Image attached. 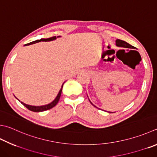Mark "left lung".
<instances>
[{
	"mask_svg": "<svg viewBox=\"0 0 157 157\" xmlns=\"http://www.w3.org/2000/svg\"><path fill=\"white\" fill-rule=\"evenodd\" d=\"M116 46H118V47H122V48H130V49H136V48L133 47V45H131L129 44H128V43H127V42L124 41H122V40H121V39L116 40ZM87 96H88V95H87ZM89 101H90V99H89ZM90 103L92 104V105H94L95 107H97L95 106L94 105H93V103H92L90 101ZM97 108H98V107H97ZM109 113H114V112H109Z\"/></svg>",
	"mask_w": 157,
	"mask_h": 157,
	"instance_id": "1",
	"label": "left lung"
}]
</instances>
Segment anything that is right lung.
Returning <instances> with one entry per match:
<instances>
[{"label":"right lung","mask_w":157,"mask_h":157,"mask_svg":"<svg viewBox=\"0 0 157 157\" xmlns=\"http://www.w3.org/2000/svg\"><path fill=\"white\" fill-rule=\"evenodd\" d=\"M60 37V36H58L57 37L56 36H52V37L50 38H48V39H38V40H36V41H34L31 43H29V44H27L25 45H31V44H36V43H39V42H41V41H54V40L56 39V38H59ZM64 83L62 84V86H61L60 90L58 92V93L57 94L56 97L55 98L54 100L53 101H52L51 103L47 104V105H40V106H35V105H28V104L24 103L23 102H21L19 99L16 98V97H14L16 98V99L20 101L21 103L24 106H25L26 108L29 109L30 111H33V112H44L45 111V110H48V109H50L52 107H54L55 105H56L58 103V101L60 99V95H61V93H62V90H63V84Z\"/></svg>","instance_id":"right-lung-1"}]
</instances>
